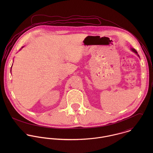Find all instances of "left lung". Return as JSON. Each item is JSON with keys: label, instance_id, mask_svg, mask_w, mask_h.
Returning a JSON list of instances; mask_svg holds the SVG:
<instances>
[{"label": "left lung", "instance_id": "8db88e82", "mask_svg": "<svg viewBox=\"0 0 153 153\" xmlns=\"http://www.w3.org/2000/svg\"><path fill=\"white\" fill-rule=\"evenodd\" d=\"M131 50L132 51V52H134V53H135L137 55V56H139V55H138V53H137V52L136 51V50H135V49H134V48H131ZM139 57H140V56H139Z\"/></svg>", "mask_w": 153, "mask_h": 153}]
</instances>
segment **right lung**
Here are the masks:
<instances>
[{
    "instance_id": "1",
    "label": "right lung",
    "mask_w": 153,
    "mask_h": 153,
    "mask_svg": "<svg viewBox=\"0 0 153 153\" xmlns=\"http://www.w3.org/2000/svg\"><path fill=\"white\" fill-rule=\"evenodd\" d=\"M22 48H23V47H22ZM11 69H12V67H11ZM11 69H10V72H11V71H11Z\"/></svg>"
}]
</instances>
